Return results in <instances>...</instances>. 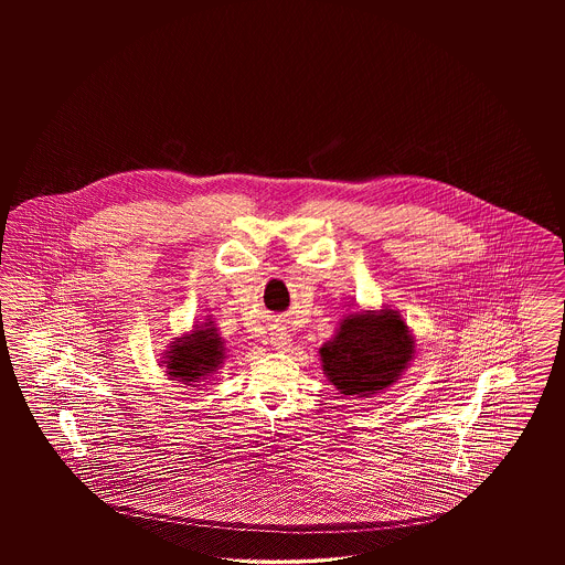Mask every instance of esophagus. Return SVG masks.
I'll return each mask as SVG.
<instances>
[{
	"label": "esophagus",
	"instance_id": "34e87169",
	"mask_svg": "<svg viewBox=\"0 0 565 565\" xmlns=\"http://www.w3.org/2000/svg\"><path fill=\"white\" fill-rule=\"evenodd\" d=\"M270 345L279 351L290 350V345H292L290 332L286 328H273L270 330Z\"/></svg>",
	"mask_w": 565,
	"mask_h": 565
}]
</instances>
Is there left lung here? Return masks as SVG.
I'll return each mask as SVG.
<instances>
[{"instance_id":"left-lung-1","label":"left lung","mask_w":565,"mask_h":565,"mask_svg":"<svg viewBox=\"0 0 565 565\" xmlns=\"http://www.w3.org/2000/svg\"><path fill=\"white\" fill-rule=\"evenodd\" d=\"M415 355V339L396 309L355 311L320 348L323 375L343 396H373L401 379Z\"/></svg>"}]
</instances>
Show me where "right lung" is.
I'll return each instance as SVG.
<instances>
[{"label":"right lung","mask_w":565,"mask_h":565,"mask_svg":"<svg viewBox=\"0 0 565 565\" xmlns=\"http://www.w3.org/2000/svg\"><path fill=\"white\" fill-rule=\"evenodd\" d=\"M226 348L217 334L214 322L196 323L190 334H182L171 341L164 351L161 366H167V375L184 385L199 383L201 379L214 375L224 364Z\"/></svg>","instance_id":"1"}]
</instances>
